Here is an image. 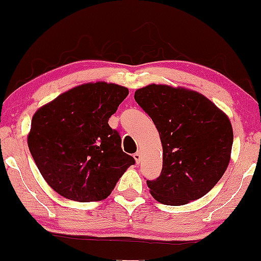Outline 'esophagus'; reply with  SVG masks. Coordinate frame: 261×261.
Returning a JSON list of instances; mask_svg holds the SVG:
<instances>
[{
  "instance_id": "obj_1",
  "label": "esophagus",
  "mask_w": 261,
  "mask_h": 261,
  "mask_svg": "<svg viewBox=\"0 0 261 261\" xmlns=\"http://www.w3.org/2000/svg\"><path fill=\"white\" fill-rule=\"evenodd\" d=\"M133 158H134V160H136V163H140V159H142V153L138 150L137 153L133 154Z\"/></svg>"
}]
</instances>
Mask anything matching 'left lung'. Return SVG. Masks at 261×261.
<instances>
[{
    "instance_id": "obj_1",
    "label": "left lung",
    "mask_w": 261,
    "mask_h": 261,
    "mask_svg": "<svg viewBox=\"0 0 261 261\" xmlns=\"http://www.w3.org/2000/svg\"><path fill=\"white\" fill-rule=\"evenodd\" d=\"M150 116L163 145V170L146 181L150 194L168 206L201 198L223 176L233 145L228 116L202 93L150 84L134 93Z\"/></svg>"
}]
</instances>
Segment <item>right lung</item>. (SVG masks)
<instances>
[{"instance_id":"add662e5","label":"right lung","mask_w":261,"mask_h":261,"mask_svg":"<svg viewBox=\"0 0 261 261\" xmlns=\"http://www.w3.org/2000/svg\"><path fill=\"white\" fill-rule=\"evenodd\" d=\"M127 87L97 81L72 87L33 115L27 142L40 174L67 200L101 201L134 164L121 148L110 117Z\"/></svg>"}]
</instances>
